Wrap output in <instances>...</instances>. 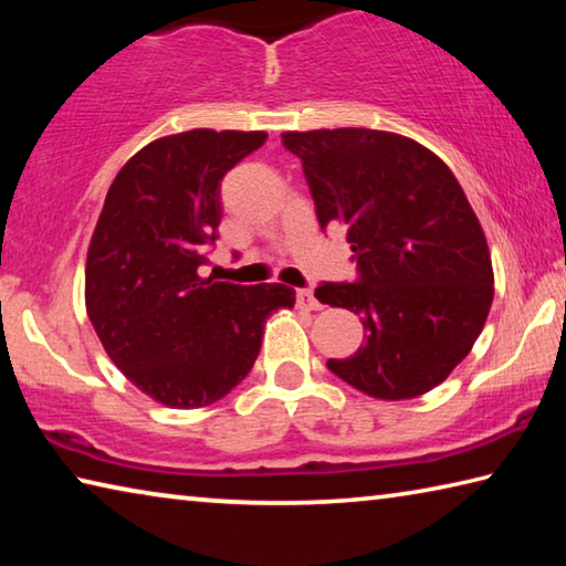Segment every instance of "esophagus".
Instances as JSON below:
<instances>
[{
    "label": "esophagus",
    "mask_w": 566,
    "mask_h": 566,
    "mask_svg": "<svg viewBox=\"0 0 566 566\" xmlns=\"http://www.w3.org/2000/svg\"><path fill=\"white\" fill-rule=\"evenodd\" d=\"M296 304H300L302 310H310V312L322 310V304H319L317 300H314L312 290H300V292H296Z\"/></svg>",
    "instance_id": "34e87169"
}]
</instances>
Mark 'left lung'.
I'll return each instance as SVG.
<instances>
[{"instance_id": "8db88e82", "label": "left lung", "mask_w": 566, "mask_h": 566, "mask_svg": "<svg viewBox=\"0 0 566 566\" xmlns=\"http://www.w3.org/2000/svg\"><path fill=\"white\" fill-rule=\"evenodd\" d=\"M319 227H347L354 282H324L322 304L359 314L367 342L327 367L375 399H411L452 375L494 300L482 224L442 159L377 129L286 132Z\"/></svg>"}]
</instances>
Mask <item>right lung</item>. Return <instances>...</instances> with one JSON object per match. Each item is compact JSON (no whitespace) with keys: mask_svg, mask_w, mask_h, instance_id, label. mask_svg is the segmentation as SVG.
<instances>
[{"mask_svg":"<svg viewBox=\"0 0 566 566\" xmlns=\"http://www.w3.org/2000/svg\"><path fill=\"white\" fill-rule=\"evenodd\" d=\"M264 132L191 129L155 139L114 177L94 227L84 300L104 352L171 409L214 405L254 367L264 322L294 306L284 284L199 276L222 222L219 185Z\"/></svg>","mask_w":566,"mask_h":566,"instance_id":"1","label":"right lung"}]
</instances>
